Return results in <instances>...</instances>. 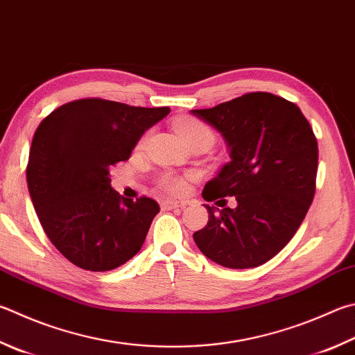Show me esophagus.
<instances>
[{
	"label": "esophagus",
	"mask_w": 355,
	"mask_h": 355,
	"mask_svg": "<svg viewBox=\"0 0 355 355\" xmlns=\"http://www.w3.org/2000/svg\"><path fill=\"white\" fill-rule=\"evenodd\" d=\"M188 206V202H175V200H166L163 203V209H183Z\"/></svg>",
	"instance_id": "1"
}]
</instances>
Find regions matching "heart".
<instances>
[{
  "mask_svg": "<svg viewBox=\"0 0 355 355\" xmlns=\"http://www.w3.org/2000/svg\"><path fill=\"white\" fill-rule=\"evenodd\" d=\"M175 128L180 135V138H182L188 146L198 143V141H211V143L214 144V139H216L214 132H212L211 128L202 121L194 119V118L180 119L177 121ZM143 144H144V139L141 141V146ZM159 184L169 192H180L184 188L183 180H180L175 175H164L159 180Z\"/></svg>",
  "mask_w": 355,
  "mask_h": 355,
  "instance_id": "1",
  "label": "heart"
}]
</instances>
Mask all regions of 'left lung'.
I'll return each mask as SVG.
<instances>
[{"label": "left lung", "instance_id": "1", "mask_svg": "<svg viewBox=\"0 0 355 355\" xmlns=\"http://www.w3.org/2000/svg\"><path fill=\"white\" fill-rule=\"evenodd\" d=\"M191 114L216 128L230 152L203 198L237 202L222 209L205 205L209 218L194 233L197 247L222 267H259L290 242L313 200L318 146L312 127L293 102L262 92Z\"/></svg>", "mask_w": 355, "mask_h": 355}]
</instances>
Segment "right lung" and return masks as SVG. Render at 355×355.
I'll use <instances>...</instances> for the list:
<instances>
[{
    "mask_svg": "<svg viewBox=\"0 0 355 355\" xmlns=\"http://www.w3.org/2000/svg\"><path fill=\"white\" fill-rule=\"evenodd\" d=\"M169 112L80 99L55 108L37 127L28 189L44 233L74 266L108 272L143 247L159 205L119 196L108 175Z\"/></svg>",
    "mask_w": 355,
    "mask_h": 355,
    "instance_id": "1",
    "label": "right lung"
}]
</instances>
